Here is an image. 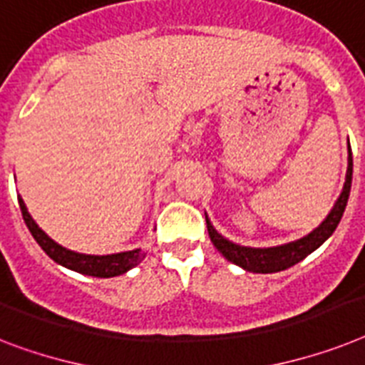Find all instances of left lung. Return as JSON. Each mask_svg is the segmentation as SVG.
I'll use <instances>...</instances> for the list:
<instances>
[{"label": "left lung", "mask_w": 365, "mask_h": 365, "mask_svg": "<svg viewBox=\"0 0 365 365\" xmlns=\"http://www.w3.org/2000/svg\"><path fill=\"white\" fill-rule=\"evenodd\" d=\"M351 182H352V153L349 147V168L347 177H345V185H343L341 194H339L338 201L334 205V209L330 210V215L324 218V222L319 227L312 231L309 235L302 237V239L294 240V242L282 244V246H274V248H248V246H239V244L231 242V240L224 239L218 231L212 227V224L207 220V230H209V237L212 244L216 246L220 254L224 255L227 261L239 264L248 272H259V274H270L279 272L289 267L297 264L298 261H302L304 257H308L312 252L321 246L330 235L336 231L339 220H341L345 207H347L349 194H351Z\"/></svg>", "instance_id": "1"}]
</instances>
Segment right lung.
Returning <instances> with one entry per match:
<instances>
[{
	"mask_svg": "<svg viewBox=\"0 0 365 365\" xmlns=\"http://www.w3.org/2000/svg\"><path fill=\"white\" fill-rule=\"evenodd\" d=\"M18 203H20L24 222H26L27 230L31 231L33 239L37 240L38 246L46 252L48 257H52L56 263L63 264L67 269L76 270L80 274H87V276H95V278H113V276H119V274H125L126 270L134 269L135 264H140L143 261V257H145L141 248L111 255H86L63 248V246H59L56 240L50 239L35 224V220L27 212L26 203H24L22 197H18Z\"/></svg>",
	"mask_w": 365,
	"mask_h": 365,
	"instance_id": "obj_1",
	"label": "right lung"
}]
</instances>
